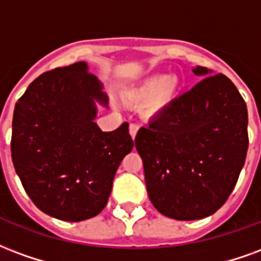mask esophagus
Here are the masks:
<instances>
[{
    "label": "esophagus",
    "mask_w": 261,
    "mask_h": 261,
    "mask_svg": "<svg viewBox=\"0 0 261 261\" xmlns=\"http://www.w3.org/2000/svg\"><path fill=\"white\" fill-rule=\"evenodd\" d=\"M138 130H139L138 123H130V125H129V133H130V136H132L133 139L136 138V133H138Z\"/></svg>",
    "instance_id": "34e87169"
}]
</instances>
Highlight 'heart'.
Wrapping results in <instances>:
<instances>
[{"label":"heart","mask_w":261,"mask_h":261,"mask_svg":"<svg viewBox=\"0 0 261 261\" xmlns=\"http://www.w3.org/2000/svg\"><path fill=\"white\" fill-rule=\"evenodd\" d=\"M179 89V79L174 75H154L142 82L138 87L129 90L128 97L133 100H146V111L157 115L168 108Z\"/></svg>","instance_id":"b5f03b06"}]
</instances>
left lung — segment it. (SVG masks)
<instances>
[{
	"label": "left lung",
	"instance_id": "obj_1",
	"mask_svg": "<svg viewBox=\"0 0 261 261\" xmlns=\"http://www.w3.org/2000/svg\"><path fill=\"white\" fill-rule=\"evenodd\" d=\"M201 81L139 129L150 201L164 216L192 221L227 201L248 153V108L222 73L193 68Z\"/></svg>",
	"mask_w": 261,
	"mask_h": 261
}]
</instances>
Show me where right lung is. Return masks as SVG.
Here are the masks:
<instances>
[{"mask_svg":"<svg viewBox=\"0 0 261 261\" xmlns=\"http://www.w3.org/2000/svg\"><path fill=\"white\" fill-rule=\"evenodd\" d=\"M96 104L108 107V97L81 61L40 75L15 106V171L34 204L62 221H83L106 207L133 149L128 122L112 132L98 128Z\"/></svg>","mask_w":261,"mask_h":261,"instance_id":"1","label":"right lung"}]
</instances>
